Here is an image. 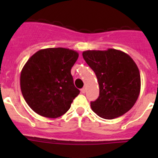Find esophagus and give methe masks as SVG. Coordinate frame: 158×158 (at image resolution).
I'll return each instance as SVG.
<instances>
[{
    "mask_svg": "<svg viewBox=\"0 0 158 158\" xmlns=\"http://www.w3.org/2000/svg\"><path fill=\"white\" fill-rule=\"evenodd\" d=\"M86 92V89L85 88H83V89H81V93H85Z\"/></svg>",
    "mask_w": 158,
    "mask_h": 158,
    "instance_id": "obj_1",
    "label": "esophagus"
}]
</instances>
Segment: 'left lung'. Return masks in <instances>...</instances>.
I'll list each match as a JSON object with an SVG mask.
<instances>
[{"label":"left lung","instance_id":"8db88e82","mask_svg":"<svg viewBox=\"0 0 158 158\" xmlns=\"http://www.w3.org/2000/svg\"><path fill=\"white\" fill-rule=\"evenodd\" d=\"M82 55L96 73L100 87L99 97L91 102L92 110L106 119L121 116L131 110L141 89L140 73L134 60L115 49L86 51Z\"/></svg>","mask_w":158,"mask_h":158}]
</instances>
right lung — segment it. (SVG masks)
Listing matches in <instances>:
<instances>
[{
  "instance_id": "1",
  "label": "right lung",
  "mask_w": 158,
  "mask_h": 158,
  "mask_svg": "<svg viewBox=\"0 0 158 158\" xmlns=\"http://www.w3.org/2000/svg\"><path fill=\"white\" fill-rule=\"evenodd\" d=\"M78 56L77 51L58 47L40 50L27 60L20 73V89L38 115L58 118L70 108L80 93L71 75Z\"/></svg>"
}]
</instances>
